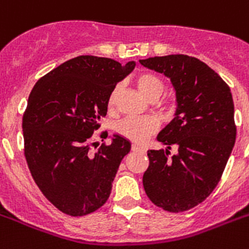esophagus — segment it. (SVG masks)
<instances>
[{"instance_id":"1","label":"esophagus","mask_w":249,"mask_h":249,"mask_svg":"<svg viewBox=\"0 0 249 249\" xmlns=\"http://www.w3.org/2000/svg\"><path fill=\"white\" fill-rule=\"evenodd\" d=\"M131 151H133V152L145 153V148H144V147H142V145H139V144H133V145H131Z\"/></svg>"}]
</instances>
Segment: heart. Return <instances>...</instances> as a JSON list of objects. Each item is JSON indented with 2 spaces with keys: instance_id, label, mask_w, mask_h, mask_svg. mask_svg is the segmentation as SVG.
Segmentation results:
<instances>
[{
  "instance_id": "1",
  "label": "heart",
  "mask_w": 249,
  "mask_h": 249,
  "mask_svg": "<svg viewBox=\"0 0 249 249\" xmlns=\"http://www.w3.org/2000/svg\"><path fill=\"white\" fill-rule=\"evenodd\" d=\"M135 83L138 86L139 90L144 94L148 100H157L163 89L165 83L160 76L152 72H142L135 79ZM120 90V86H115L108 96V105H114ZM157 130V123L153 119L149 118H125L116 125V131L121 137L133 141V142L141 143Z\"/></svg>"
}]
</instances>
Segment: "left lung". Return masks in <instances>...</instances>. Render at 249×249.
<instances>
[{
	"mask_svg": "<svg viewBox=\"0 0 249 249\" xmlns=\"http://www.w3.org/2000/svg\"><path fill=\"white\" fill-rule=\"evenodd\" d=\"M139 62L170 79L177 96L175 118L157 135L166 149L147 152L145 195L165 211H187L211 195L233 151L236 128L231 92L217 72L187 54ZM173 145L178 152L170 157Z\"/></svg>",
	"mask_w": 249,
	"mask_h": 249,
	"instance_id": "left-lung-1",
	"label": "left lung"
}]
</instances>
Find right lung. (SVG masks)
<instances>
[{
  "instance_id": "right-lung-1",
  "label": "right lung",
  "mask_w": 249,
  "mask_h": 249,
  "mask_svg": "<svg viewBox=\"0 0 249 249\" xmlns=\"http://www.w3.org/2000/svg\"><path fill=\"white\" fill-rule=\"evenodd\" d=\"M134 66L78 56L40 78L30 92L23 116L26 163L44 197L66 215L92 213L110 197L131 144L119 134L96 151L90 148L96 143L88 142L106 116L111 90Z\"/></svg>"
}]
</instances>
